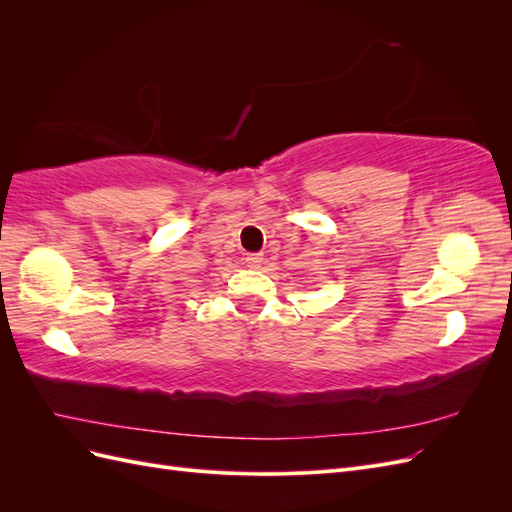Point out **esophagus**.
<instances>
[{"mask_svg":"<svg viewBox=\"0 0 512 512\" xmlns=\"http://www.w3.org/2000/svg\"><path fill=\"white\" fill-rule=\"evenodd\" d=\"M262 262H265V258H262V254H247V256H245V267H247V269H260Z\"/></svg>","mask_w":512,"mask_h":512,"instance_id":"esophagus-1","label":"esophagus"}]
</instances>
